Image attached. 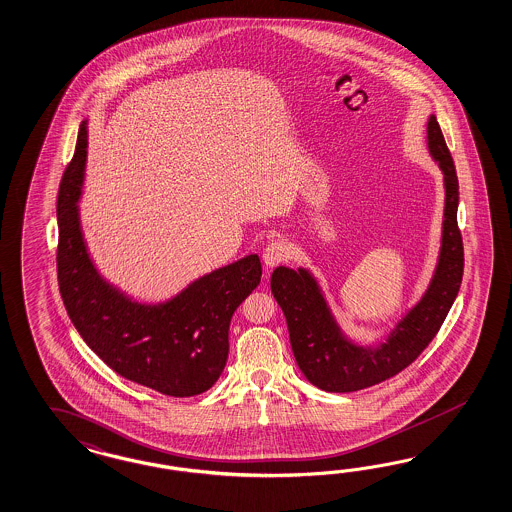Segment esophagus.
Returning <instances> with one entry per match:
<instances>
[{"label":"esophagus","mask_w":512,"mask_h":512,"mask_svg":"<svg viewBox=\"0 0 512 512\" xmlns=\"http://www.w3.org/2000/svg\"><path fill=\"white\" fill-rule=\"evenodd\" d=\"M289 257V246L283 240H272L263 251V261L268 268L287 261Z\"/></svg>","instance_id":"1"}]
</instances>
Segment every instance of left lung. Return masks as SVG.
<instances>
[{
	"instance_id": "obj_1",
	"label": "left lung",
	"mask_w": 512,
	"mask_h": 512,
	"mask_svg": "<svg viewBox=\"0 0 512 512\" xmlns=\"http://www.w3.org/2000/svg\"><path fill=\"white\" fill-rule=\"evenodd\" d=\"M427 145L443 173L442 246L427 291L395 324L384 343L361 346L350 341L309 270L279 266L272 274L270 287L287 318L296 363L305 378L324 391L350 393L401 373L436 337L455 302L464 272L462 235L456 223L458 179L434 115L427 123Z\"/></svg>"
}]
</instances>
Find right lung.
Listing matches in <instances>:
<instances>
[{"label": "right lung", "mask_w": 512, "mask_h": 512, "mask_svg": "<svg viewBox=\"0 0 512 512\" xmlns=\"http://www.w3.org/2000/svg\"><path fill=\"white\" fill-rule=\"evenodd\" d=\"M87 158V121L57 195V281L83 341L115 373L169 397H194L216 384L229 356V324L261 283L259 255L192 281L160 304H141L98 274L83 240L78 201Z\"/></svg>", "instance_id": "obj_1"}]
</instances>
